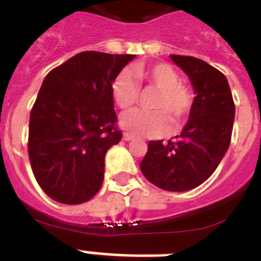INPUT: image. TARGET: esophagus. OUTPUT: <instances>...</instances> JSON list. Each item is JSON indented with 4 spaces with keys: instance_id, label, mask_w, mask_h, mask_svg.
<instances>
[{
    "instance_id": "obj_1",
    "label": "esophagus",
    "mask_w": 261,
    "mask_h": 261,
    "mask_svg": "<svg viewBox=\"0 0 261 261\" xmlns=\"http://www.w3.org/2000/svg\"><path fill=\"white\" fill-rule=\"evenodd\" d=\"M134 138H136V137L131 136V134H128V133L123 134V140H124V141H131V140H134Z\"/></svg>"
}]
</instances>
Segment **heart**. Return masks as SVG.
Returning a JSON list of instances; mask_svg holds the SVG:
<instances>
[{"mask_svg":"<svg viewBox=\"0 0 261 261\" xmlns=\"http://www.w3.org/2000/svg\"><path fill=\"white\" fill-rule=\"evenodd\" d=\"M136 76L140 82L155 87L159 94L153 99L156 111H133L125 113L121 119L123 128L134 136L163 137L171 131V119L182 124L190 116L195 102L194 91L181 83L178 71L169 63L138 65ZM113 101L123 111L136 105L140 98V87L130 71L121 70L113 79L111 86Z\"/></svg>","mask_w":261,"mask_h":261,"instance_id":"1","label":"heart"}]
</instances>
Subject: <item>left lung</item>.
Returning a JSON list of instances; mask_svg holds the SVG:
<instances>
[{"label":"left lung","mask_w":261,"mask_h":261,"mask_svg":"<svg viewBox=\"0 0 261 261\" xmlns=\"http://www.w3.org/2000/svg\"><path fill=\"white\" fill-rule=\"evenodd\" d=\"M196 92L190 120L175 140L149 141L140 163L145 178L165 191L192 190L213 174L231 142L235 103L223 73L202 59L170 55Z\"/></svg>","instance_id":"1"}]
</instances>
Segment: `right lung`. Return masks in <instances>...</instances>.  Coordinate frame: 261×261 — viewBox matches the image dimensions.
<instances>
[{
	"label": "right lung",
	"mask_w": 261,
	"mask_h": 261,
	"mask_svg": "<svg viewBox=\"0 0 261 261\" xmlns=\"http://www.w3.org/2000/svg\"><path fill=\"white\" fill-rule=\"evenodd\" d=\"M134 55L80 52L48 73L30 113L28 150L41 190L59 203L90 200L105 155L121 140L111 86Z\"/></svg>",
	"instance_id": "1"
}]
</instances>
